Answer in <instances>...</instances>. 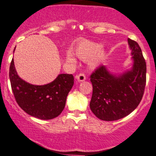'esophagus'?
<instances>
[{"label":"esophagus","instance_id":"obj_1","mask_svg":"<svg viewBox=\"0 0 156 156\" xmlns=\"http://www.w3.org/2000/svg\"><path fill=\"white\" fill-rule=\"evenodd\" d=\"M75 78H76L78 81H83L86 80V76H85L84 73H79L78 75H76V76H75Z\"/></svg>","mask_w":156,"mask_h":156}]
</instances>
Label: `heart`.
<instances>
[{
	"label": "heart",
	"mask_w": 156,
	"mask_h": 156,
	"mask_svg": "<svg viewBox=\"0 0 156 156\" xmlns=\"http://www.w3.org/2000/svg\"><path fill=\"white\" fill-rule=\"evenodd\" d=\"M102 49V45L97 43L83 41L75 48V54L83 61H89V65L91 68H95L101 64L105 58V52ZM67 59L71 62H75L73 55L69 52Z\"/></svg>",
	"instance_id": "heart-1"
}]
</instances>
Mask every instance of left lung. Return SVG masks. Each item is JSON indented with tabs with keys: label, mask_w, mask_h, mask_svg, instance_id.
I'll use <instances>...</instances> for the list:
<instances>
[{
	"label": "left lung",
	"mask_w": 156,
	"mask_h": 156,
	"mask_svg": "<svg viewBox=\"0 0 156 156\" xmlns=\"http://www.w3.org/2000/svg\"><path fill=\"white\" fill-rule=\"evenodd\" d=\"M128 43L134 61L131 70L115 76L101 65L90 77L93 88L90 109L103 121H116L128 115L136 109L144 95L146 61L138 43L129 38Z\"/></svg>",
	"instance_id": "1"
}]
</instances>
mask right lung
<instances>
[{"instance_id":"right-lung-1","label":"right lung","mask_w":156,"mask_h":156,"mask_svg":"<svg viewBox=\"0 0 156 156\" xmlns=\"http://www.w3.org/2000/svg\"><path fill=\"white\" fill-rule=\"evenodd\" d=\"M12 90L19 107L30 115L42 120L52 119L62 112L66 97L74 84L72 74H60L48 84L37 86L22 80L12 60L9 66Z\"/></svg>"}]
</instances>
